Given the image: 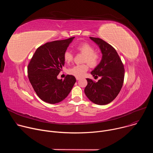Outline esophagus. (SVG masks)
<instances>
[{"label":"esophagus","mask_w":153,"mask_h":153,"mask_svg":"<svg viewBox=\"0 0 153 153\" xmlns=\"http://www.w3.org/2000/svg\"><path fill=\"white\" fill-rule=\"evenodd\" d=\"M76 80H79L80 79V77H76Z\"/></svg>","instance_id":"esophagus-1"}]
</instances>
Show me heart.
Here are the masks:
<instances>
[{
    "label": "heart",
    "mask_w": 153,
    "mask_h": 153,
    "mask_svg": "<svg viewBox=\"0 0 153 153\" xmlns=\"http://www.w3.org/2000/svg\"><path fill=\"white\" fill-rule=\"evenodd\" d=\"M76 50L81 53L85 54L83 59L84 62H87L91 67H96L99 61V55L94 52V49L88 43H83L76 47ZM64 60L68 63L73 60V55L72 53L68 50L64 53ZM88 66L86 64L77 65L70 68L68 71V73L76 77H81L84 76L85 73L88 71Z\"/></svg>",
    "instance_id": "obj_1"
}]
</instances>
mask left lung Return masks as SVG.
<instances>
[{"label":"left lung","instance_id":"obj_1","mask_svg":"<svg viewBox=\"0 0 153 153\" xmlns=\"http://www.w3.org/2000/svg\"><path fill=\"white\" fill-rule=\"evenodd\" d=\"M98 45L102 53V59L91 72L93 76L101 79L97 82L86 79L88 84L84 92L92 102L100 105L111 102L119 94L123 83L125 70L116 50L101 39L90 37Z\"/></svg>","mask_w":153,"mask_h":153}]
</instances>
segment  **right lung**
Listing matches in <instances>:
<instances>
[{
  "label": "right lung",
  "mask_w": 153,
  "mask_h": 153,
  "mask_svg": "<svg viewBox=\"0 0 153 153\" xmlns=\"http://www.w3.org/2000/svg\"><path fill=\"white\" fill-rule=\"evenodd\" d=\"M74 37L53 41L39 47L28 66V76L39 97L48 103L55 104L66 98L76 79L67 75L63 80L57 76L64 66V53Z\"/></svg>",
  "instance_id": "obj_1"
}]
</instances>
